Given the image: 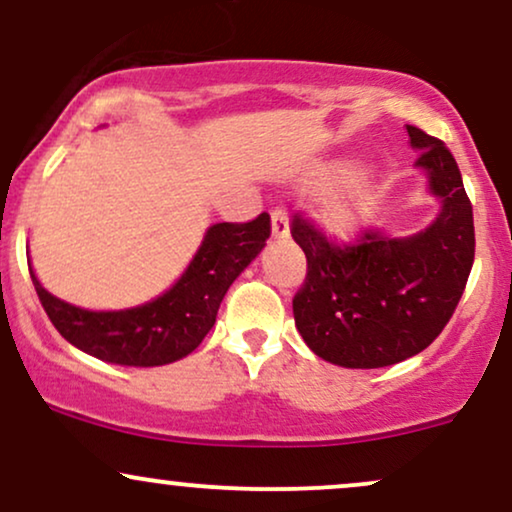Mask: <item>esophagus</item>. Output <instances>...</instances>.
Returning a JSON list of instances; mask_svg holds the SVG:
<instances>
[{"label":"esophagus","instance_id":"1","mask_svg":"<svg viewBox=\"0 0 512 512\" xmlns=\"http://www.w3.org/2000/svg\"><path fill=\"white\" fill-rule=\"evenodd\" d=\"M270 234H273V239L290 237V220H287L285 210H273V215H270Z\"/></svg>","mask_w":512,"mask_h":512}]
</instances>
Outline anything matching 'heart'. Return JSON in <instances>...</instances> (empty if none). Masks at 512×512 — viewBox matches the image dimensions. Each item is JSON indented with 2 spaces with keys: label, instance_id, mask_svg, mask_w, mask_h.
<instances>
[{
  "label": "heart",
  "instance_id": "1",
  "mask_svg": "<svg viewBox=\"0 0 512 512\" xmlns=\"http://www.w3.org/2000/svg\"><path fill=\"white\" fill-rule=\"evenodd\" d=\"M347 174H352L350 162H335V165L323 167L321 172H316V177L311 179L314 186H330L340 179H345ZM371 208V194L364 186H354L350 191H338V194H330L321 201L318 206V218H321L323 227L335 237H352L362 227V220L366 218Z\"/></svg>",
  "mask_w": 512,
  "mask_h": 512
}]
</instances>
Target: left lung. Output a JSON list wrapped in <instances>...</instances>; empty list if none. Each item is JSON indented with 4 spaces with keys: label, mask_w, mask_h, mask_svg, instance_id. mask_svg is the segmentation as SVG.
I'll use <instances>...</instances> for the list:
<instances>
[{
    "label": "left lung",
    "mask_w": 512,
    "mask_h": 512,
    "mask_svg": "<svg viewBox=\"0 0 512 512\" xmlns=\"http://www.w3.org/2000/svg\"><path fill=\"white\" fill-rule=\"evenodd\" d=\"M414 170L438 198L424 230L395 237L369 230L359 244H330L294 215L306 280L292 302L294 326L316 357L345 369L405 362L434 342L453 316L474 263V218L462 174L443 141L407 124Z\"/></svg>",
    "instance_id": "left-lung-1"
}]
</instances>
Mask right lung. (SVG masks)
Returning a JSON list of instances; mask_svg holds the SVG:
<instances>
[{"mask_svg":"<svg viewBox=\"0 0 512 512\" xmlns=\"http://www.w3.org/2000/svg\"><path fill=\"white\" fill-rule=\"evenodd\" d=\"M268 237V213L244 225L215 222L174 285L131 309H81L47 292L33 266L30 278L54 328L76 350L107 364L162 366L201 345L230 285L261 254Z\"/></svg>","mask_w":512,"mask_h":512,"instance_id":"obj_1","label":"right lung"}]
</instances>
